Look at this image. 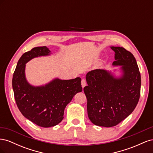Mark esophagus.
Returning a JSON list of instances; mask_svg holds the SVG:
<instances>
[{"label": "esophagus", "instance_id": "34e87169", "mask_svg": "<svg viewBox=\"0 0 153 153\" xmlns=\"http://www.w3.org/2000/svg\"><path fill=\"white\" fill-rule=\"evenodd\" d=\"M86 80L85 79H82L81 81V84H82V87L84 88L85 85H86Z\"/></svg>", "mask_w": 153, "mask_h": 153}]
</instances>
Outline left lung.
<instances>
[{
  "instance_id": "8db88e82",
  "label": "left lung",
  "mask_w": 153,
  "mask_h": 153,
  "mask_svg": "<svg viewBox=\"0 0 153 153\" xmlns=\"http://www.w3.org/2000/svg\"><path fill=\"white\" fill-rule=\"evenodd\" d=\"M115 52L114 66H121L123 75L114 78L104 69L87 73L88 85L84 88L87 114L95 125L112 127L131 114L140 95L141 77L133 55L123 47H111Z\"/></svg>"
}]
</instances>
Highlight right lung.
<instances>
[{"instance_id":"add662e5","label":"right lung","mask_w":153,"mask_h":153,"mask_svg":"<svg viewBox=\"0 0 153 153\" xmlns=\"http://www.w3.org/2000/svg\"><path fill=\"white\" fill-rule=\"evenodd\" d=\"M50 53L47 47H35L24 53L17 63L12 80L14 96L20 112L43 128L54 126L61 122L66 105L77 92L82 91L79 77L68 80L57 78L41 87L32 86L27 82L25 64L32 58Z\"/></svg>"}]
</instances>
